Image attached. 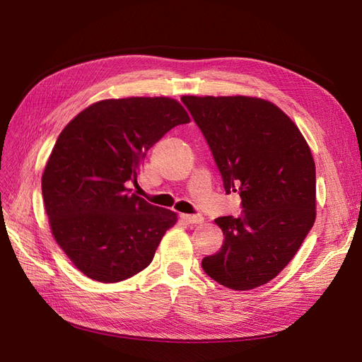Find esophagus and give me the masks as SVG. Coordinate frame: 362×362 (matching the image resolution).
Returning <instances> with one entry per match:
<instances>
[{
	"label": "esophagus",
	"instance_id": "34e87169",
	"mask_svg": "<svg viewBox=\"0 0 362 362\" xmlns=\"http://www.w3.org/2000/svg\"><path fill=\"white\" fill-rule=\"evenodd\" d=\"M181 218H184L187 223H202L204 217L201 214H181Z\"/></svg>",
	"mask_w": 362,
	"mask_h": 362
}]
</instances>
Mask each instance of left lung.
Listing matches in <instances>:
<instances>
[{
    "label": "left lung",
    "mask_w": 362,
    "mask_h": 362,
    "mask_svg": "<svg viewBox=\"0 0 362 362\" xmlns=\"http://www.w3.org/2000/svg\"><path fill=\"white\" fill-rule=\"evenodd\" d=\"M243 211L217 217L225 242L202 259L233 290L267 284L299 250L315 221V164L306 140L281 108L250 96H182Z\"/></svg>",
    "instance_id": "left-lung-1"
}]
</instances>
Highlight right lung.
<instances>
[{
    "label": "right lung",
    "mask_w": 362,
    "mask_h": 362,
    "mask_svg": "<svg viewBox=\"0 0 362 362\" xmlns=\"http://www.w3.org/2000/svg\"><path fill=\"white\" fill-rule=\"evenodd\" d=\"M190 117L175 100H104L76 115L60 133L42 175L51 231L75 267L100 282L146 269L173 211L140 198L131 184L146 151Z\"/></svg>",
    "instance_id": "right-lung-1"
}]
</instances>
